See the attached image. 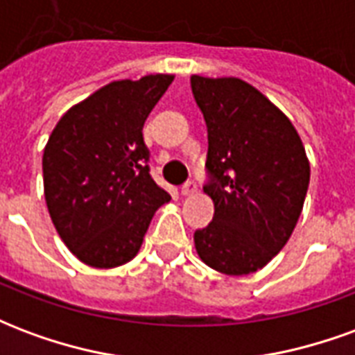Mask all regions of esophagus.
I'll return each instance as SVG.
<instances>
[{
    "label": "esophagus",
    "mask_w": 355,
    "mask_h": 355,
    "mask_svg": "<svg viewBox=\"0 0 355 355\" xmlns=\"http://www.w3.org/2000/svg\"><path fill=\"white\" fill-rule=\"evenodd\" d=\"M182 196H193V193L198 192V184H196V180H188L182 184Z\"/></svg>",
    "instance_id": "34e87169"
}]
</instances>
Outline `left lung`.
I'll return each instance as SVG.
<instances>
[{
    "instance_id": "1",
    "label": "left lung",
    "mask_w": 355,
    "mask_h": 355,
    "mask_svg": "<svg viewBox=\"0 0 355 355\" xmlns=\"http://www.w3.org/2000/svg\"><path fill=\"white\" fill-rule=\"evenodd\" d=\"M207 123V182L213 223L193 241L207 266L228 275L266 266L287 243L304 205L310 163L287 116L238 78L192 76Z\"/></svg>"
}]
</instances>
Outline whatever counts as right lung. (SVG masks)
<instances>
[{
	"label": "right lung",
	"instance_id": "1",
	"mask_svg": "<svg viewBox=\"0 0 355 355\" xmlns=\"http://www.w3.org/2000/svg\"><path fill=\"white\" fill-rule=\"evenodd\" d=\"M173 81L155 73L114 81L66 112L43 152L51 220L66 247L94 268L139 253L167 190L150 175L142 127Z\"/></svg>",
	"mask_w": 355,
	"mask_h": 355
}]
</instances>
